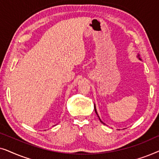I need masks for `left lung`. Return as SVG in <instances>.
I'll return each mask as SVG.
<instances>
[{
	"mask_svg": "<svg viewBox=\"0 0 159 159\" xmlns=\"http://www.w3.org/2000/svg\"><path fill=\"white\" fill-rule=\"evenodd\" d=\"M94 108H95V113H96V114H97V115H98V113H97V111H96V108H95V106H94ZM98 118H99V116H98ZM99 119H100V121H101L102 123H103V124H104V123L103 122V121H102L101 120V119H100V118H99Z\"/></svg>",
	"mask_w": 159,
	"mask_h": 159,
	"instance_id": "1",
	"label": "left lung"
}]
</instances>
